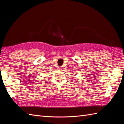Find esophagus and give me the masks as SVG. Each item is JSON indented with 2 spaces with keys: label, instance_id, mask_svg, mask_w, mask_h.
Masks as SVG:
<instances>
[{
  "label": "esophagus",
  "instance_id": "34e87169",
  "mask_svg": "<svg viewBox=\"0 0 124 124\" xmlns=\"http://www.w3.org/2000/svg\"><path fill=\"white\" fill-rule=\"evenodd\" d=\"M59 70H63V67L62 66H59Z\"/></svg>",
  "mask_w": 124,
  "mask_h": 124
}]
</instances>
